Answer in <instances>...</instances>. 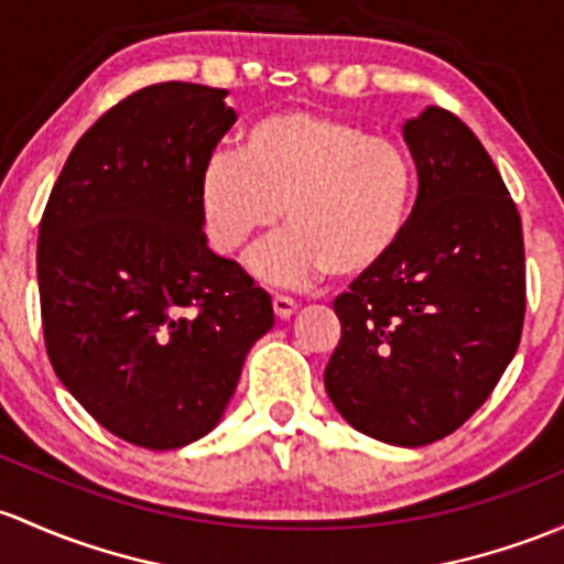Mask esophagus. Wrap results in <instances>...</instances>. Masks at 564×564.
Returning <instances> with one entry per match:
<instances>
[{
	"mask_svg": "<svg viewBox=\"0 0 564 564\" xmlns=\"http://www.w3.org/2000/svg\"><path fill=\"white\" fill-rule=\"evenodd\" d=\"M272 311H275L278 318H289L297 311V302L286 297V294H275V297H272Z\"/></svg>",
	"mask_w": 564,
	"mask_h": 564,
	"instance_id": "esophagus-1",
	"label": "esophagus"
}]
</instances>
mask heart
Masks as SVG:
<instances>
[{
    "mask_svg": "<svg viewBox=\"0 0 564 564\" xmlns=\"http://www.w3.org/2000/svg\"><path fill=\"white\" fill-rule=\"evenodd\" d=\"M413 199L416 167L400 142L313 110L259 118L242 132L240 156L216 153L199 177L207 237L227 257L286 218L292 229L253 259L272 283L327 270L365 278L397 251Z\"/></svg>",
    "mask_w": 564,
    "mask_h": 564,
    "instance_id": "b5f03b06",
    "label": "heart"
}]
</instances>
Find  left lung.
Segmentation results:
<instances>
[{"label": "left lung", "mask_w": 564, "mask_h": 564, "mask_svg": "<svg viewBox=\"0 0 564 564\" xmlns=\"http://www.w3.org/2000/svg\"><path fill=\"white\" fill-rule=\"evenodd\" d=\"M419 194L400 246L335 300L324 370L354 430L426 446L459 430L511 365L524 324V237L481 140L443 108L402 127Z\"/></svg>", "instance_id": "obj_1"}]
</instances>
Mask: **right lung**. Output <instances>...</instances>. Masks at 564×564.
<instances>
[{"mask_svg": "<svg viewBox=\"0 0 564 564\" xmlns=\"http://www.w3.org/2000/svg\"><path fill=\"white\" fill-rule=\"evenodd\" d=\"M224 88L156 83L75 142L37 240L47 359L105 430L167 452L221 422L272 300L207 248L199 177L235 123Z\"/></svg>", "mask_w": 564, "mask_h": 564, "instance_id": "1", "label": "right lung"}]
</instances>
